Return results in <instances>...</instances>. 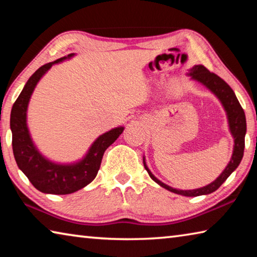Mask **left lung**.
<instances>
[{"label":"left lung","mask_w":257,"mask_h":257,"mask_svg":"<svg viewBox=\"0 0 257 257\" xmlns=\"http://www.w3.org/2000/svg\"><path fill=\"white\" fill-rule=\"evenodd\" d=\"M187 75L191 77V79L198 81L199 84L205 86L206 88L210 90L217 97V99L222 104L225 113H227V119L229 124V130L231 136L233 137V151L231 159H230L229 163L225 167L224 170L221 172V175L216 178V179L204 187L197 189H189V190H181L177 188H172V187L165 185L164 182L159 180L151 170L147 167L145 158H143V162H144V167L146 171L149 172L150 177L153 179L156 184H159L161 187L172 191V193L182 195V196L188 197H195L201 196V195H207L215 191L219 187L227 180V178L231 175V173L238 168L239 163L242 159L243 155V149H245V135H246V116L245 112H243L240 103L234 95L233 90L231 89L227 82L223 79H221L219 76L215 73L210 72L207 69L198 64V66H194L190 69Z\"/></svg>","instance_id":"obj_1"}]
</instances>
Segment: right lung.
<instances>
[{
	"label": "right lung",
	"instance_id": "obj_1",
	"mask_svg": "<svg viewBox=\"0 0 257 257\" xmlns=\"http://www.w3.org/2000/svg\"><path fill=\"white\" fill-rule=\"evenodd\" d=\"M75 53L46 63L26 82L24 89L11 110L10 128L12 132V150L17 165L35 188L42 193L67 195L84 188L96 177L101 167L103 154L123 132V127L113 128L95 139L81 160L73 163H58L43 155L34 144L27 125V108L35 87L53 64L71 59Z\"/></svg>",
	"mask_w": 257,
	"mask_h": 257
}]
</instances>
